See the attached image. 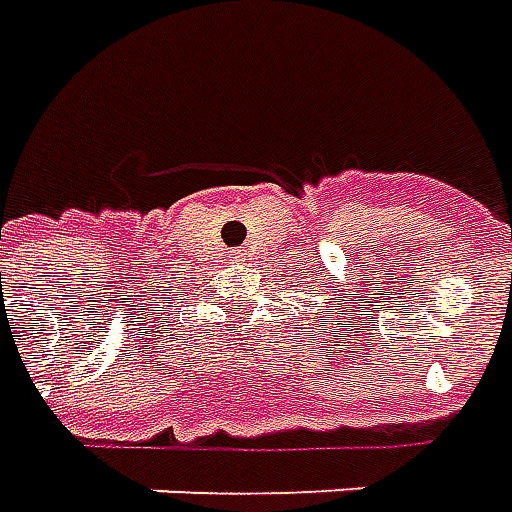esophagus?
Instances as JSON below:
<instances>
[{
	"mask_svg": "<svg viewBox=\"0 0 512 512\" xmlns=\"http://www.w3.org/2000/svg\"><path fill=\"white\" fill-rule=\"evenodd\" d=\"M231 259H237L239 262V259H242V253H231Z\"/></svg>",
	"mask_w": 512,
	"mask_h": 512,
	"instance_id": "1",
	"label": "esophagus"
}]
</instances>
